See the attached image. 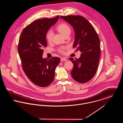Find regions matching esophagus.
I'll return each instance as SVG.
<instances>
[{
    "label": "esophagus",
    "instance_id": "esophagus-1",
    "mask_svg": "<svg viewBox=\"0 0 123 123\" xmlns=\"http://www.w3.org/2000/svg\"><path fill=\"white\" fill-rule=\"evenodd\" d=\"M61 62L67 61V59H66V58H62L61 59Z\"/></svg>",
    "mask_w": 123,
    "mask_h": 123
}]
</instances>
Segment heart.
<instances>
[{
  "label": "heart",
  "instance_id": "b5f03b06",
  "mask_svg": "<svg viewBox=\"0 0 123 123\" xmlns=\"http://www.w3.org/2000/svg\"><path fill=\"white\" fill-rule=\"evenodd\" d=\"M57 31L60 33L62 35L65 36L68 34H70V27L65 23H62L59 25L56 28ZM53 33L51 31H49L47 32L46 35V38L49 43H51L52 41ZM67 49L66 47H62L59 49V52L61 53L65 52V49Z\"/></svg>",
  "mask_w": 123,
  "mask_h": 123
}]
</instances>
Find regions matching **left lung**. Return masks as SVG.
I'll return each mask as SVG.
<instances>
[{"label": "left lung", "mask_w": 123, "mask_h": 123, "mask_svg": "<svg viewBox=\"0 0 123 123\" xmlns=\"http://www.w3.org/2000/svg\"><path fill=\"white\" fill-rule=\"evenodd\" d=\"M70 25L75 32L73 47L80 51L78 60H70L74 66L71 72L73 79L78 82L84 83L89 81L97 70L100 54V40L95 29L88 20L80 16H61Z\"/></svg>", "instance_id": "1"}]
</instances>
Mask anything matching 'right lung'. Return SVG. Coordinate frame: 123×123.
<instances>
[{"instance_id":"1","label":"right lung","mask_w":123,"mask_h":123,"mask_svg":"<svg viewBox=\"0 0 123 123\" xmlns=\"http://www.w3.org/2000/svg\"><path fill=\"white\" fill-rule=\"evenodd\" d=\"M59 18L35 20L23 30L19 40L18 52L23 69L28 78L39 87H45L52 83L55 68L61 61L56 57L43 58V49L47 45L46 33Z\"/></svg>"}]
</instances>
